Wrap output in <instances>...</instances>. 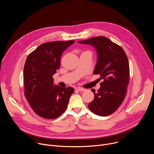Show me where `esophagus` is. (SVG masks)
<instances>
[{
  "mask_svg": "<svg viewBox=\"0 0 154 154\" xmlns=\"http://www.w3.org/2000/svg\"><path fill=\"white\" fill-rule=\"evenodd\" d=\"M77 90L79 91H82V92H83V91H85V89L83 88L79 87V88H77Z\"/></svg>",
  "mask_w": 154,
  "mask_h": 154,
  "instance_id": "esophagus-1",
  "label": "esophagus"
}]
</instances>
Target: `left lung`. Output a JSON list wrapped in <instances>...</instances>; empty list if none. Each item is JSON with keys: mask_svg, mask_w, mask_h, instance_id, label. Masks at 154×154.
I'll return each instance as SVG.
<instances>
[{"mask_svg": "<svg viewBox=\"0 0 154 154\" xmlns=\"http://www.w3.org/2000/svg\"><path fill=\"white\" fill-rule=\"evenodd\" d=\"M78 42L94 46L97 60L94 74H99L100 88L95 93L88 107L94 114L106 116L115 112L121 105L127 93L130 69L127 57L123 49L105 36H97Z\"/></svg>", "mask_w": 154, "mask_h": 154, "instance_id": "1", "label": "left lung"}]
</instances>
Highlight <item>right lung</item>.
<instances>
[{"label": "right lung", "mask_w": 154, "mask_h": 154, "mask_svg": "<svg viewBox=\"0 0 154 154\" xmlns=\"http://www.w3.org/2000/svg\"><path fill=\"white\" fill-rule=\"evenodd\" d=\"M74 42L43 43L27 58L24 68V94L34 112L42 118H57L67 108L74 89L54 85L52 76L60 66L63 52Z\"/></svg>", "instance_id": "add662e5"}]
</instances>
